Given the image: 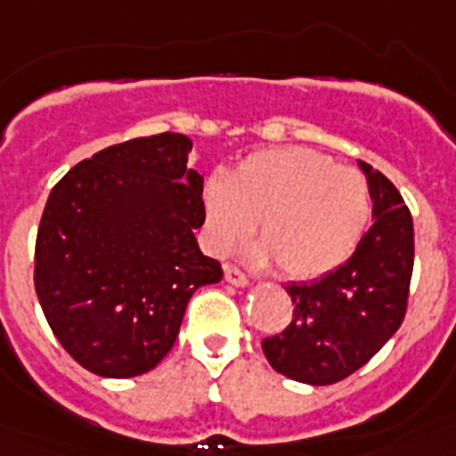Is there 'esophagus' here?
I'll list each match as a JSON object with an SVG mask.
<instances>
[{
    "label": "esophagus",
    "mask_w": 456,
    "mask_h": 456,
    "mask_svg": "<svg viewBox=\"0 0 456 456\" xmlns=\"http://www.w3.org/2000/svg\"><path fill=\"white\" fill-rule=\"evenodd\" d=\"M224 273H225V281H228L231 285H237V288H244V285L248 283L247 273L241 272V269H237L235 265H225Z\"/></svg>",
    "instance_id": "esophagus-1"
}]
</instances>
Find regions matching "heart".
<instances>
[{"mask_svg": "<svg viewBox=\"0 0 456 456\" xmlns=\"http://www.w3.org/2000/svg\"><path fill=\"white\" fill-rule=\"evenodd\" d=\"M208 237L216 251L248 237L256 263L276 260L297 281L326 276L347 263L372 221V191L363 173L299 146L248 155L231 180H208L203 191Z\"/></svg>", "mask_w": 456, "mask_h": 456, "instance_id": "heart-1", "label": "heart"}]
</instances>
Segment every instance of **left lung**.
<instances>
[{
  "label": "left lung",
  "instance_id": "left-lung-1",
  "mask_svg": "<svg viewBox=\"0 0 456 456\" xmlns=\"http://www.w3.org/2000/svg\"><path fill=\"white\" fill-rule=\"evenodd\" d=\"M374 224L354 256L313 283H289L292 320L263 340L269 365L301 384L329 386L363 368L406 315L413 273V219L384 173L361 162Z\"/></svg>",
  "mask_w": 456,
  "mask_h": 456
}]
</instances>
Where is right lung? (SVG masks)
<instances>
[{
  "label": "right lung",
  "mask_w": 456,
  "mask_h": 456,
  "mask_svg": "<svg viewBox=\"0 0 456 456\" xmlns=\"http://www.w3.org/2000/svg\"><path fill=\"white\" fill-rule=\"evenodd\" d=\"M178 132L116 143L63 175L36 235L34 285L56 340L88 372L127 379L178 338L191 294L224 272L193 231L203 178Z\"/></svg>",
  "instance_id": "right-lung-1"
}]
</instances>
